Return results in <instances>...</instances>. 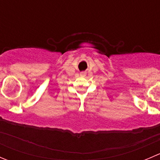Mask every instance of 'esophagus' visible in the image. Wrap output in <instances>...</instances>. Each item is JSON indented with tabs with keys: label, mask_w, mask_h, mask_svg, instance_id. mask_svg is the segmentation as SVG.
Segmentation results:
<instances>
[{
	"label": "esophagus",
	"mask_w": 160,
	"mask_h": 160,
	"mask_svg": "<svg viewBox=\"0 0 160 160\" xmlns=\"http://www.w3.org/2000/svg\"><path fill=\"white\" fill-rule=\"evenodd\" d=\"M80 75L83 76V77H84V76L86 75V72H80Z\"/></svg>",
	"instance_id": "obj_1"
}]
</instances>
